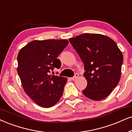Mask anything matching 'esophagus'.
<instances>
[{
    "label": "esophagus",
    "instance_id": "obj_1",
    "mask_svg": "<svg viewBox=\"0 0 132 132\" xmlns=\"http://www.w3.org/2000/svg\"><path fill=\"white\" fill-rule=\"evenodd\" d=\"M78 77V74H76L74 77H72L71 78V79L72 80H76V78Z\"/></svg>",
    "mask_w": 132,
    "mask_h": 132
}]
</instances>
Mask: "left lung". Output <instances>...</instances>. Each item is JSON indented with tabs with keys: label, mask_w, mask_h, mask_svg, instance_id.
<instances>
[{
	"label": "left lung",
	"mask_w": 132,
	"mask_h": 132,
	"mask_svg": "<svg viewBox=\"0 0 132 132\" xmlns=\"http://www.w3.org/2000/svg\"><path fill=\"white\" fill-rule=\"evenodd\" d=\"M69 40L84 64L87 86L83 94L93 101L105 98L121 78L123 56L116 43L96 33H84Z\"/></svg>",
	"instance_id": "1"
}]
</instances>
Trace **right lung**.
Returning a JSON list of instances; mask_svg holds the SVG:
<instances>
[{
    "mask_svg": "<svg viewBox=\"0 0 132 132\" xmlns=\"http://www.w3.org/2000/svg\"><path fill=\"white\" fill-rule=\"evenodd\" d=\"M69 44L65 39L31 41L22 48L18 55L17 71L25 92L38 105L54 106L62 96L67 78L49 75L59 69L58 56Z\"/></svg>",
    "mask_w": 132,
    "mask_h": 132,
    "instance_id": "right-lung-1",
    "label": "right lung"
}]
</instances>
